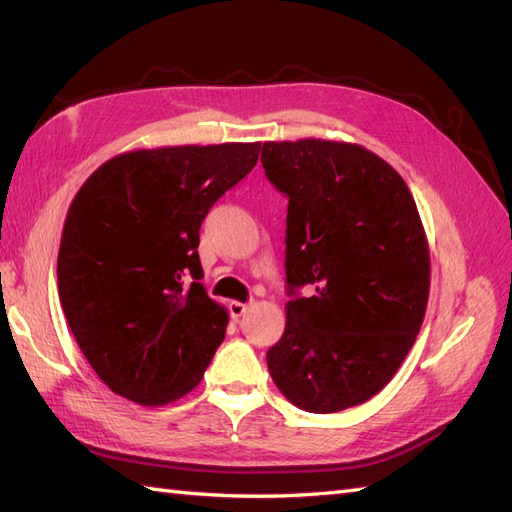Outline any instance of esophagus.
<instances>
[{
    "mask_svg": "<svg viewBox=\"0 0 512 512\" xmlns=\"http://www.w3.org/2000/svg\"><path fill=\"white\" fill-rule=\"evenodd\" d=\"M248 308H250V303H242V301H231V303H228V310H231V317L233 319L244 317V314L248 312Z\"/></svg>",
    "mask_w": 512,
    "mask_h": 512,
    "instance_id": "34e87169",
    "label": "esophagus"
}]
</instances>
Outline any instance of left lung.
I'll use <instances>...</instances> for the list:
<instances>
[{
    "mask_svg": "<svg viewBox=\"0 0 512 512\" xmlns=\"http://www.w3.org/2000/svg\"><path fill=\"white\" fill-rule=\"evenodd\" d=\"M268 180L288 195L286 330L266 354L292 405L334 413L383 389L429 301L431 259L418 206L374 151L323 138L268 140Z\"/></svg>",
    "mask_w": 512,
    "mask_h": 512,
    "instance_id": "obj_1",
    "label": "left lung"
}]
</instances>
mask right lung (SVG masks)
<instances>
[{
  "label": "right lung",
  "mask_w": 512,
  "mask_h": 512,
  "mask_svg": "<svg viewBox=\"0 0 512 512\" xmlns=\"http://www.w3.org/2000/svg\"><path fill=\"white\" fill-rule=\"evenodd\" d=\"M259 149L125 151L74 195L57 259L59 299L83 356L114 394L160 407L202 380L228 312L200 284V226L257 165Z\"/></svg>",
  "instance_id": "obj_1"
}]
</instances>
